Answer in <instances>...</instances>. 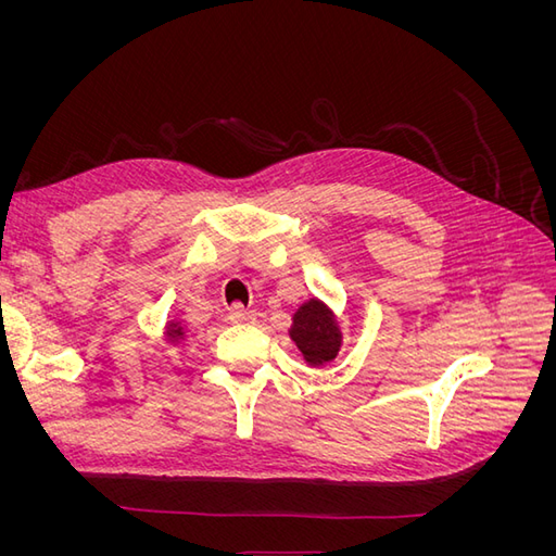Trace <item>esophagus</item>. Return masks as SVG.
<instances>
[{
	"label": "esophagus",
	"mask_w": 556,
	"mask_h": 556,
	"mask_svg": "<svg viewBox=\"0 0 556 556\" xmlns=\"http://www.w3.org/2000/svg\"><path fill=\"white\" fill-rule=\"evenodd\" d=\"M229 319L233 325H255L257 315L243 306H233V308H229Z\"/></svg>",
	"instance_id": "obj_1"
}]
</instances>
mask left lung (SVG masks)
<instances>
[{
	"mask_svg": "<svg viewBox=\"0 0 556 556\" xmlns=\"http://www.w3.org/2000/svg\"><path fill=\"white\" fill-rule=\"evenodd\" d=\"M292 341L311 366L336 359L343 343L341 327L323 301L311 299L292 317Z\"/></svg>",
	"mask_w": 556,
	"mask_h": 556,
	"instance_id": "1",
	"label": "left lung"
}]
</instances>
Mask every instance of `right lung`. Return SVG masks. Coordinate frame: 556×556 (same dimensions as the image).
Segmentation results:
<instances>
[{"label": "right lung", "instance_id": "right-lung-1", "mask_svg": "<svg viewBox=\"0 0 556 556\" xmlns=\"http://www.w3.org/2000/svg\"><path fill=\"white\" fill-rule=\"evenodd\" d=\"M182 327H178V325H174V323H169V327H166V336H169L172 341H178V339H182Z\"/></svg>", "mask_w": 556, "mask_h": 556}]
</instances>
